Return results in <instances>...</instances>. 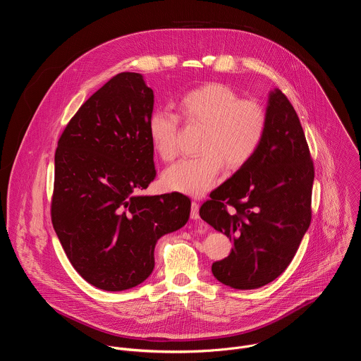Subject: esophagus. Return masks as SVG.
I'll use <instances>...</instances> for the list:
<instances>
[{"label":"esophagus","mask_w":361,"mask_h":361,"mask_svg":"<svg viewBox=\"0 0 361 361\" xmlns=\"http://www.w3.org/2000/svg\"><path fill=\"white\" fill-rule=\"evenodd\" d=\"M190 217L192 220H198L200 219V214H198V204L195 201L191 202V213H190Z\"/></svg>","instance_id":"34e87169"}]
</instances>
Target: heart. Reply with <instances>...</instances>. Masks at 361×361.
Instances as JSON below:
<instances>
[{
  "label": "heart",
  "instance_id": "heart-1",
  "mask_svg": "<svg viewBox=\"0 0 361 361\" xmlns=\"http://www.w3.org/2000/svg\"><path fill=\"white\" fill-rule=\"evenodd\" d=\"M176 106L185 123L204 127L201 156L166 169L161 184L167 191L201 197L214 187L224 163L228 170H238L252 159L266 133V110L257 101L240 99L234 90L220 82L184 92ZM177 127V116L164 110L154 111L147 121L151 145L163 160L176 157Z\"/></svg>",
  "mask_w": 361,
  "mask_h": 361
}]
</instances>
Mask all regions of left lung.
Masks as SVG:
<instances>
[{
  "label": "left lung",
  "instance_id": "obj_1",
  "mask_svg": "<svg viewBox=\"0 0 361 361\" xmlns=\"http://www.w3.org/2000/svg\"><path fill=\"white\" fill-rule=\"evenodd\" d=\"M266 116V133L252 159L200 209L205 223L233 241L228 257L213 263L212 271L237 290L276 280L312 221L313 161L298 116L279 88L269 92Z\"/></svg>",
  "mask_w": 361,
  "mask_h": 361
}]
</instances>
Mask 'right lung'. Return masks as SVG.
Instances as JSON below:
<instances>
[{"label": "right lung", "instance_id": "add662e5", "mask_svg": "<svg viewBox=\"0 0 361 361\" xmlns=\"http://www.w3.org/2000/svg\"><path fill=\"white\" fill-rule=\"evenodd\" d=\"M154 92L138 73H121L71 118L56 151L51 219L77 273L106 291L141 284L157 241L185 226L180 192L140 195L156 177L147 121Z\"/></svg>", "mask_w": 361, "mask_h": 361}]
</instances>
